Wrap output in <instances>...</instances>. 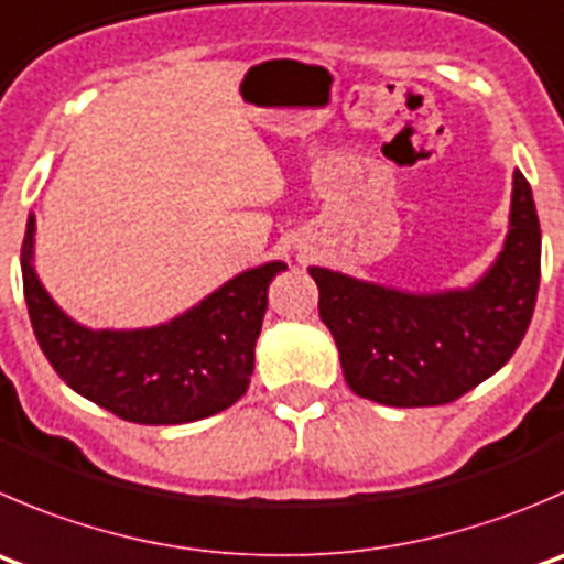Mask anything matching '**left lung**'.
I'll use <instances>...</instances> for the list:
<instances>
[{
  "label": "left lung",
  "instance_id": "obj_1",
  "mask_svg": "<svg viewBox=\"0 0 564 564\" xmlns=\"http://www.w3.org/2000/svg\"><path fill=\"white\" fill-rule=\"evenodd\" d=\"M308 272L344 380L358 397L391 408L455 402L512 358L532 322L540 286L532 187L521 171L512 173L505 248L468 289L402 292L325 267Z\"/></svg>",
  "mask_w": 564,
  "mask_h": 564
}]
</instances>
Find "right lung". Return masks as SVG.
<instances>
[{
  "label": "right lung",
  "instance_id": "right-lung-1",
  "mask_svg": "<svg viewBox=\"0 0 564 564\" xmlns=\"http://www.w3.org/2000/svg\"><path fill=\"white\" fill-rule=\"evenodd\" d=\"M35 215L21 275L32 330L48 364L90 402L134 424H187L231 408L250 386L267 289L283 261L245 270L184 314L154 327L93 330L70 319L35 272Z\"/></svg>",
  "mask_w": 564,
  "mask_h": 564
}]
</instances>
